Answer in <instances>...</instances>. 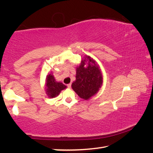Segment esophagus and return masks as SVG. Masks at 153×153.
I'll list each match as a JSON object with an SVG mask.
<instances>
[{"mask_svg": "<svg viewBox=\"0 0 153 153\" xmlns=\"http://www.w3.org/2000/svg\"><path fill=\"white\" fill-rule=\"evenodd\" d=\"M67 88H70L71 87V84H67Z\"/></svg>", "mask_w": 153, "mask_h": 153, "instance_id": "obj_1", "label": "esophagus"}]
</instances>
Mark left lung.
<instances>
[{"instance_id":"left-lung-1","label":"left lung","mask_w":153,"mask_h":153,"mask_svg":"<svg viewBox=\"0 0 153 153\" xmlns=\"http://www.w3.org/2000/svg\"><path fill=\"white\" fill-rule=\"evenodd\" d=\"M87 62L88 66L85 68L84 65ZM76 70V80L72 84V88L80 98L85 100L89 99L98 92L102 84L100 69L95 61L86 56Z\"/></svg>"}]
</instances>
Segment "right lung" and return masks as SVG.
<instances>
[{
    "instance_id": "add662e5",
    "label": "right lung",
    "mask_w": 153,
    "mask_h": 153,
    "mask_svg": "<svg viewBox=\"0 0 153 153\" xmlns=\"http://www.w3.org/2000/svg\"><path fill=\"white\" fill-rule=\"evenodd\" d=\"M66 88L67 86L61 82H56L53 75H48L46 80V90L49 97H56L59 94L62 90Z\"/></svg>"
}]
</instances>
